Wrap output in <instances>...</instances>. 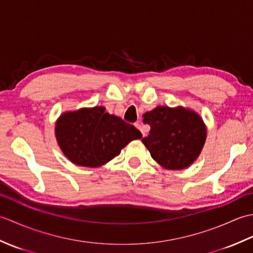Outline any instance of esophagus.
<instances>
[{
  "instance_id": "1",
  "label": "esophagus",
  "mask_w": 253,
  "mask_h": 253,
  "mask_svg": "<svg viewBox=\"0 0 253 253\" xmlns=\"http://www.w3.org/2000/svg\"><path fill=\"white\" fill-rule=\"evenodd\" d=\"M136 127L138 128L139 130H140V131L142 132V136H143V137L146 136V131H144V129H143V128H142V125H141L140 123H136Z\"/></svg>"
}]
</instances>
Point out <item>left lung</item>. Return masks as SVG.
<instances>
[{"label": "left lung", "instance_id": "1", "mask_svg": "<svg viewBox=\"0 0 253 253\" xmlns=\"http://www.w3.org/2000/svg\"><path fill=\"white\" fill-rule=\"evenodd\" d=\"M151 127L142 139L154 161L168 169H184L195 162L207 139V128L196 112L182 106H158L144 113Z\"/></svg>", "mask_w": 253, "mask_h": 253}]
</instances>
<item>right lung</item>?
I'll return each mask as SVG.
<instances>
[{
    "mask_svg": "<svg viewBox=\"0 0 253 253\" xmlns=\"http://www.w3.org/2000/svg\"><path fill=\"white\" fill-rule=\"evenodd\" d=\"M55 137L73 163L99 168L142 135L133 125L106 113L105 107L94 106L62 114L55 125Z\"/></svg>",
    "mask_w": 253,
    "mask_h": 253,
    "instance_id": "add662e5",
    "label": "right lung"
}]
</instances>
